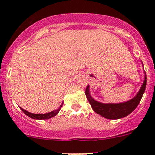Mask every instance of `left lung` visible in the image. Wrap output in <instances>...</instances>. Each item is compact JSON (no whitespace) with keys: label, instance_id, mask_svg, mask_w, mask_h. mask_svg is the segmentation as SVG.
<instances>
[{"label":"left lung","instance_id":"left-lung-1","mask_svg":"<svg viewBox=\"0 0 155 155\" xmlns=\"http://www.w3.org/2000/svg\"><path fill=\"white\" fill-rule=\"evenodd\" d=\"M141 63L143 68V62ZM146 83L147 76L144 72V79L139 91L137 92L135 97L126 101L119 102V103H103V102L98 101L91 96V91H90V85L87 86L86 89V96L88 101L91 104L93 110L97 113L98 115L107 119H118V118L127 116L136 109V107L139 104L141 98L145 92Z\"/></svg>","mask_w":155,"mask_h":155}]
</instances>
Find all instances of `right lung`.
Segmentation results:
<instances>
[{
    "label": "right lung",
    "instance_id": "obj_1",
    "mask_svg": "<svg viewBox=\"0 0 155 155\" xmlns=\"http://www.w3.org/2000/svg\"><path fill=\"white\" fill-rule=\"evenodd\" d=\"M63 103H64V102L61 103L60 107H59L57 110H54V111H51V112H48V113H44V114H34V113H31L27 111H25V109L21 108V107H20V108H21V111L25 113V115H27V116L30 117L31 118H33V119H38V120H44V119H48V118H52V117L55 116V115H57L58 114L59 111L61 110V107H62Z\"/></svg>",
    "mask_w": 155,
    "mask_h": 155
}]
</instances>
